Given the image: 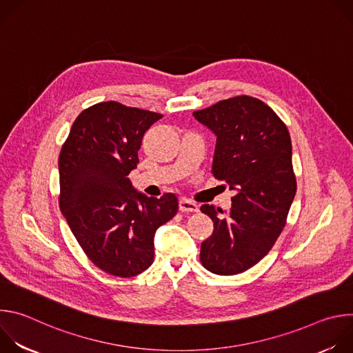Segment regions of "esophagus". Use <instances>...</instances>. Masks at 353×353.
<instances>
[{
  "label": "esophagus",
  "instance_id": "1",
  "mask_svg": "<svg viewBox=\"0 0 353 353\" xmlns=\"http://www.w3.org/2000/svg\"><path fill=\"white\" fill-rule=\"evenodd\" d=\"M179 208L181 212H198V205L195 203H192V201H188L185 198L180 199Z\"/></svg>",
  "mask_w": 353,
  "mask_h": 353
}]
</instances>
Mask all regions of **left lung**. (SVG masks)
<instances>
[{
  "mask_svg": "<svg viewBox=\"0 0 353 353\" xmlns=\"http://www.w3.org/2000/svg\"><path fill=\"white\" fill-rule=\"evenodd\" d=\"M192 116L216 135L212 174L234 191L232 208L204 204L214 222L199 260L218 275L254 267L275 244L296 194L292 142L285 123L260 99L221 100Z\"/></svg>",
  "mask_w": 353,
  "mask_h": 353,
  "instance_id": "left-lung-1",
  "label": "left lung"
}]
</instances>
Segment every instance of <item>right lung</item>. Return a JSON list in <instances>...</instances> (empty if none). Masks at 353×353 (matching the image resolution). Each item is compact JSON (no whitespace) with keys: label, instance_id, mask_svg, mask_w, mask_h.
I'll list each match as a JSON object with an SVG mask.
<instances>
[{"label":"right lung","instance_id":"obj_1","mask_svg":"<svg viewBox=\"0 0 353 353\" xmlns=\"http://www.w3.org/2000/svg\"><path fill=\"white\" fill-rule=\"evenodd\" d=\"M159 113L102 102L74 121L60 158V210L88 259L106 274L130 278L154 263V237L179 210V199L134 190L145 131Z\"/></svg>","mask_w":353,"mask_h":353}]
</instances>
